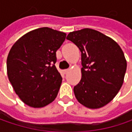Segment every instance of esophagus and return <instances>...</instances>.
<instances>
[{
  "label": "esophagus",
  "mask_w": 132,
  "mask_h": 132,
  "mask_svg": "<svg viewBox=\"0 0 132 132\" xmlns=\"http://www.w3.org/2000/svg\"><path fill=\"white\" fill-rule=\"evenodd\" d=\"M68 72H69V69H63V74H66Z\"/></svg>",
  "instance_id": "1"
}]
</instances>
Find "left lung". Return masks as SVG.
<instances>
[{
    "label": "left lung",
    "instance_id": "8db88e82",
    "mask_svg": "<svg viewBox=\"0 0 132 132\" xmlns=\"http://www.w3.org/2000/svg\"><path fill=\"white\" fill-rule=\"evenodd\" d=\"M66 39L81 52L82 79L73 89L76 99L89 109L105 106L123 84L127 63L122 50L112 38L89 28L71 32Z\"/></svg>",
    "mask_w": 132,
    "mask_h": 132
}]
</instances>
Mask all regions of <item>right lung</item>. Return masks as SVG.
<instances>
[{
	"label": "right lung",
	"mask_w": 132,
	"mask_h": 132,
	"mask_svg": "<svg viewBox=\"0 0 132 132\" xmlns=\"http://www.w3.org/2000/svg\"><path fill=\"white\" fill-rule=\"evenodd\" d=\"M66 34L49 27L32 30L17 40L7 59L9 81L27 105L42 108L57 96L62 77L55 66L56 50Z\"/></svg>",
	"instance_id": "1"
}]
</instances>
